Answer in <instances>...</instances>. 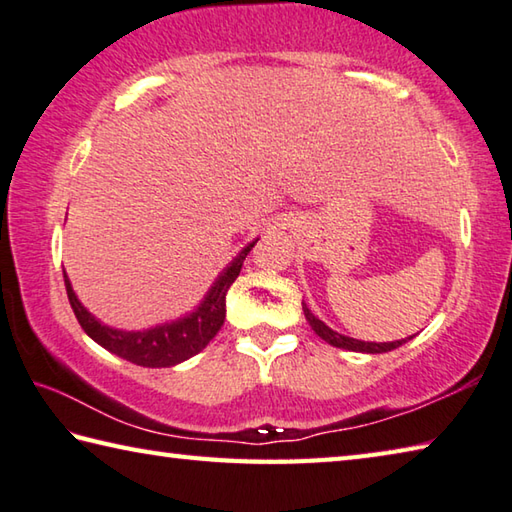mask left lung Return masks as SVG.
<instances>
[{
	"label": "left lung",
	"instance_id": "obj_1",
	"mask_svg": "<svg viewBox=\"0 0 512 512\" xmlns=\"http://www.w3.org/2000/svg\"><path fill=\"white\" fill-rule=\"evenodd\" d=\"M303 312H306V319L310 321V326L315 333L328 342L330 346H337V348H346V351H355V353H387L393 351V348H398L407 342V339H400V342H384V344H375V342H360V339H353V337H344L335 333L333 328H328L324 321L317 319L312 312L308 310L306 303H303Z\"/></svg>",
	"mask_w": 512,
	"mask_h": 512
}]
</instances>
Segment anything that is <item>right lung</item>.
<instances>
[{"label":"right lung","instance_id":"add662e5","mask_svg":"<svg viewBox=\"0 0 512 512\" xmlns=\"http://www.w3.org/2000/svg\"><path fill=\"white\" fill-rule=\"evenodd\" d=\"M254 245L256 240L242 249L238 258H233V263L222 272L220 279L215 281L209 294H206V299L200 303V308H197L193 315L173 321V324L143 330V333H125V330L107 328L80 306V301L76 299V294L71 290V283L65 274V288L71 310H74L80 328H83L96 344H101L110 353L119 355L132 364L148 366V369L175 366L200 353L202 348L218 335L220 326L224 324V315H227V310H224L227 292L231 288V283L238 279L242 261H245Z\"/></svg>","mask_w":512,"mask_h":512}]
</instances>
